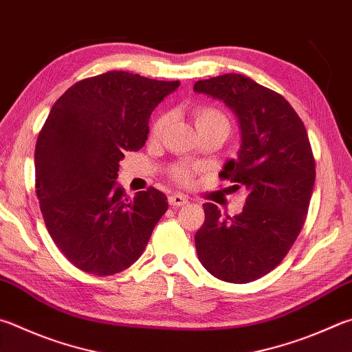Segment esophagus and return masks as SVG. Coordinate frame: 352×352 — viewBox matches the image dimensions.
I'll return each mask as SVG.
<instances>
[{
    "mask_svg": "<svg viewBox=\"0 0 352 352\" xmlns=\"http://www.w3.org/2000/svg\"><path fill=\"white\" fill-rule=\"evenodd\" d=\"M168 201H169L170 206L180 208V206H183V204L188 203V198L184 197V195H182V194H172V195H169Z\"/></svg>",
    "mask_w": 352,
    "mask_h": 352,
    "instance_id": "obj_1",
    "label": "esophagus"
}]
</instances>
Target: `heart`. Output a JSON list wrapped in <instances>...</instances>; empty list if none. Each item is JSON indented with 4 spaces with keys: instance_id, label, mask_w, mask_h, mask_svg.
<instances>
[{
    "instance_id": "heart-1",
    "label": "heart",
    "mask_w": 352,
    "mask_h": 352,
    "mask_svg": "<svg viewBox=\"0 0 352 352\" xmlns=\"http://www.w3.org/2000/svg\"><path fill=\"white\" fill-rule=\"evenodd\" d=\"M192 118L197 126L200 135L209 132H219L221 135H228L231 131V120H229L228 113L220 109V107L212 104H198L192 107ZM170 121L169 113H162L155 118L154 123L151 126V137L160 138L163 135ZM170 177L175 183L180 184H189L194 178V170L188 168V166H174L170 169Z\"/></svg>"
}]
</instances>
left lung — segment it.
Returning a JSON list of instances; mask_svg holds the SVG:
<instances>
[{
    "mask_svg": "<svg viewBox=\"0 0 352 352\" xmlns=\"http://www.w3.org/2000/svg\"><path fill=\"white\" fill-rule=\"evenodd\" d=\"M194 91L223 100L239 117V158L229 160L220 178L248 192L234 217L214 203L203 204L198 260L223 282H254L280 265L305 225L316 182L308 132L283 95L245 75L200 80Z\"/></svg>",
    "mask_w": 352,
    "mask_h": 352,
    "instance_id": "8db88e82",
    "label": "left lung"
}]
</instances>
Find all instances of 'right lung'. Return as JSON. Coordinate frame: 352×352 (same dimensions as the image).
<instances>
[{
    "mask_svg": "<svg viewBox=\"0 0 352 352\" xmlns=\"http://www.w3.org/2000/svg\"><path fill=\"white\" fill-rule=\"evenodd\" d=\"M178 86L111 70L75 82L50 109L35 146V188L50 237L78 270H127L168 210L155 188L129 200L115 180L126 152L148 140L152 111Z\"/></svg>",
    "mask_w": 352,
    "mask_h": 352,
    "instance_id": "1",
    "label": "right lung"
}]
</instances>
